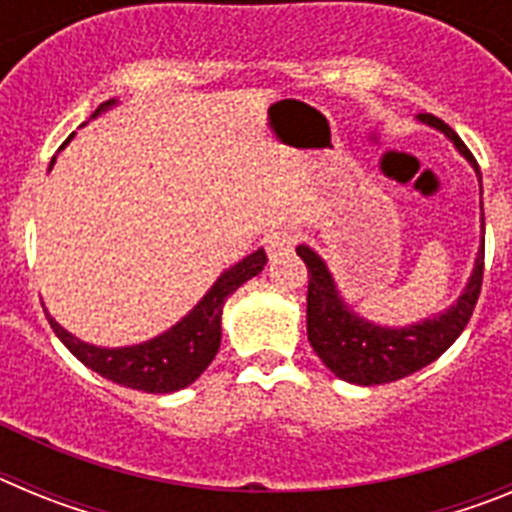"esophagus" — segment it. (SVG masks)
<instances>
[{
    "label": "esophagus",
    "instance_id": "1",
    "mask_svg": "<svg viewBox=\"0 0 512 512\" xmlns=\"http://www.w3.org/2000/svg\"><path fill=\"white\" fill-rule=\"evenodd\" d=\"M295 243H297V235L292 233V230H277V233L266 235L264 246H266V253H269V259H279V256L292 251Z\"/></svg>",
    "mask_w": 512,
    "mask_h": 512
}]
</instances>
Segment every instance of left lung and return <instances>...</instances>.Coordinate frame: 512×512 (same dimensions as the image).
Listing matches in <instances>:
<instances>
[{
  "label": "left lung",
  "instance_id": "8db88e82",
  "mask_svg": "<svg viewBox=\"0 0 512 512\" xmlns=\"http://www.w3.org/2000/svg\"><path fill=\"white\" fill-rule=\"evenodd\" d=\"M418 120L441 130L454 143L456 151L467 158L477 174L479 192H482V174H479L477 161L461 143L459 135L433 115H418ZM297 256L307 264V277H310L307 282V341L312 351L343 382L361 384V387L397 382L436 361L461 336V330L467 328L474 305H477L479 289H482V271H485V212H482V241H479L472 277L459 300L438 315L413 325H402V328L377 325L351 310V305L338 292L328 264L310 246L300 243Z\"/></svg>",
  "mask_w": 512,
  "mask_h": 512
}]
</instances>
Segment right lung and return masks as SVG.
Listing matches in <instances>:
<instances>
[{
  "instance_id": "obj_1",
  "label": "right lung",
  "mask_w": 512,
  "mask_h": 512,
  "mask_svg": "<svg viewBox=\"0 0 512 512\" xmlns=\"http://www.w3.org/2000/svg\"><path fill=\"white\" fill-rule=\"evenodd\" d=\"M115 104L117 99L99 104V110L92 117H97L104 110H110ZM264 266V248L248 253L246 259H241L238 264H233L217 277V282L207 289V295L179 323L164 330L161 336L151 338V341L135 343V346L104 348L94 346V343H84L81 338H76L74 333L63 328V325H58L48 312L45 315H48V323H51L53 333L63 341V346L69 348L81 364L89 366L92 372H97L99 377L122 384V387L151 392V395H169V392L189 387L212 364L217 348H220V336H223L220 320H223L225 300L241 284H246L248 279L261 274Z\"/></svg>"
}]
</instances>
